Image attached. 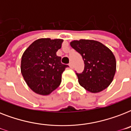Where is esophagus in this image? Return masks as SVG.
<instances>
[{
	"mask_svg": "<svg viewBox=\"0 0 131 131\" xmlns=\"http://www.w3.org/2000/svg\"><path fill=\"white\" fill-rule=\"evenodd\" d=\"M69 67H70V68H71V69H73V65L72 62H70V63L69 64Z\"/></svg>",
	"mask_w": 131,
	"mask_h": 131,
	"instance_id": "34e87169",
	"label": "esophagus"
}]
</instances>
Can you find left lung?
Here are the masks:
<instances>
[{
	"instance_id": "obj_1",
	"label": "left lung",
	"mask_w": 131,
	"mask_h": 131,
	"mask_svg": "<svg viewBox=\"0 0 131 131\" xmlns=\"http://www.w3.org/2000/svg\"><path fill=\"white\" fill-rule=\"evenodd\" d=\"M71 46L81 54L85 64L82 73H76L80 85L92 93L99 92L110 86L116 70L112 51L94 40L73 41Z\"/></svg>"
}]
</instances>
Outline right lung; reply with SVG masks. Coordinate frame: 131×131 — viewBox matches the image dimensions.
<instances>
[{
	"mask_svg": "<svg viewBox=\"0 0 131 131\" xmlns=\"http://www.w3.org/2000/svg\"><path fill=\"white\" fill-rule=\"evenodd\" d=\"M62 39H39L24 52L21 72L24 79L35 93L47 95L56 90L62 81V74L69 66L62 64L56 52Z\"/></svg>",
	"mask_w": 131,
	"mask_h": 131,
	"instance_id": "obj_1",
	"label": "right lung"
}]
</instances>
